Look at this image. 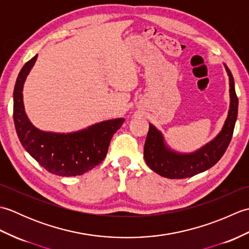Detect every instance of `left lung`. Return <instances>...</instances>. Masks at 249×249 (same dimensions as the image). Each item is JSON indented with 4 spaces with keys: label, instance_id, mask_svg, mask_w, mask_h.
Instances as JSON below:
<instances>
[{
    "label": "left lung",
    "instance_id": "8db88e82",
    "mask_svg": "<svg viewBox=\"0 0 249 249\" xmlns=\"http://www.w3.org/2000/svg\"><path fill=\"white\" fill-rule=\"evenodd\" d=\"M224 66L229 77L230 105L223 128L213 140L195 152L181 153L171 149L161 131L150 123L143 156L146 165L157 174L167 178H190L213 167L224 155L233 135L239 106L233 76L227 65Z\"/></svg>",
    "mask_w": 249,
    "mask_h": 249
}]
</instances>
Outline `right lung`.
Listing matches in <instances>:
<instances>
[{"mask_svg": "<svg viewBox=\"0 0 249 249\" xmlns=\"http://www.w3.org/2000/svg\"><path fill=\"white\" fill-rule=\"evenodd\" d=\"M37 60L25 63L14 89V123L24 150L45 168L60 177L81 176L102 162L107 155L110 140L125 119L99 122L71 133H53L37 128L25 113L23 86Z\"/></svg>", "mask_w": 249, "mask_h": 249, "instance_id": "obj_1", "label": "right lung"}]
</instances>
